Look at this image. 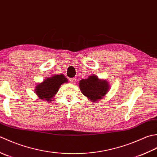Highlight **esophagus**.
<instances>
[{
    "instance_id": "34e87169",
    "label": "esophagus",
    "mask_w": 157,
    "mask_h": 157,
    "mask_svg": "<svg viewBox=\"0 0 157 157\" xmlns=\"http://www.w3.org/2000/svg\"><path fill=\"white\" fill-rule=\"evenodd\" d=\"M70 81L71 83H75L76 82V78H70Z\"/></svg>"
}]
</instances>
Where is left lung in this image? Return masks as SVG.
<instances>
[{
  "mask_svg": "<svg viewBox=\"0 0 157 157\" xmlns=\"http://www.w3.org/2000/svg\"><path fill=\"white\" fill-rule=\"evenodd\" d=\"M79 88L82 94L90 101L98 103L103 99L110 89V84L107 80L100 79L93 75L79 82Z\"/></svg>",
  "mask_w": 157,
  "mask_h": 157,
  "instance_id": "8db88e82",
  "label": "left lung"
}]
</instances>
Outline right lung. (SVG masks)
I'll return each mask as SVG.
<instances>
[{
  "label": "right lung",
  "mask_w": 157,
  "mask_h": 157,
  "mask_svg": "<svg viewBox=\"0 0 157 157\" xmlns=\"http://www.w3.org/2000/svg\"><path fill=\"white\" fill-rule=\"evenodd\" d=\"M68 82V79L63 75H53L44 79L43 82L38 83L34 91L39 99L46 102L51 101H53L61 85Z\"/></svg>",
  "instance_id": "1"
}]
</instances>
